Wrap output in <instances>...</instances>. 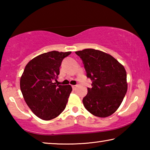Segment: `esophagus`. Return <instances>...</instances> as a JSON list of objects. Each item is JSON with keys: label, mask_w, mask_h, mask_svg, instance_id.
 Returning <instances> with one entry per match:
<instances>
[{"label": "esophagus", "mask_w": 150, "mask_h": 150, "mask_svg": "<svg viewBox=\"0 0 150 150\" xmlns=\"http://www.w3.org/2000/svg\"><path fill=\"white\" fill-rule=\"evenodd\" d=\"M77 85H72V88H73V90H75L76 88H77Z\"/></svg>", "instance_id": "obj_1"}]
</instances>
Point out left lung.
I'll return each instance as SVG.
<instances>
[{"label":"left lung","instance_id":"left-lung-1","mask_svg":"<svg viewBox=\"0 0 150 150\" xmlns=\"http://www.w3.org/2000/svg\"><path fill=\"white\" fill-rule=\"evenodd\" d=\"M75 54L83 62L87 77L93 81L83 99L85 108L98 117L112 115L120 106L128 89L125 68L102 51L90 48Z\"/></svg>","mask_w":150,"mask_h":150}]
</instances>
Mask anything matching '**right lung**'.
Instances as JSON below:
<instances>
[{
	"mask_svg": "<svg viewBox=\"0 0 150 150\" xmlns=\"http://www.w3.org/2000/svg\"><path fill=\"white\" fill-rule=\"evenodd\" d=\"M71 52L52 51L38 55L28 63L20 77V86L27 105L44 120L56 118L64 110L71 86L55 85L62 60Z\"/></svg>",
	"mask_w": 150,
	"mask_h": 150,
	"instance_id": "1",
	"label": "right lung"
}]
</instances>
